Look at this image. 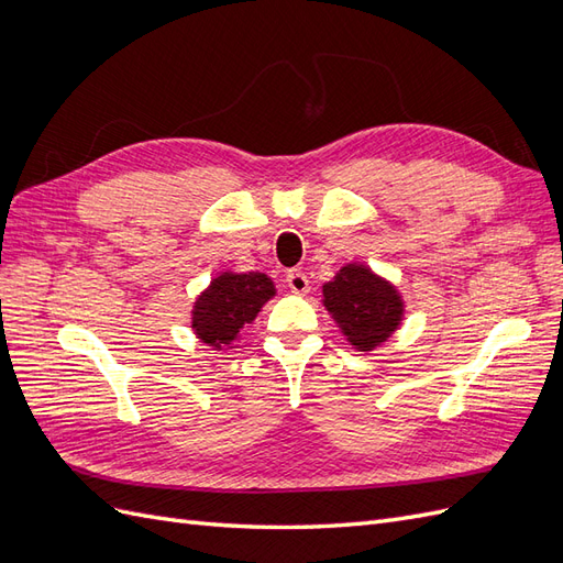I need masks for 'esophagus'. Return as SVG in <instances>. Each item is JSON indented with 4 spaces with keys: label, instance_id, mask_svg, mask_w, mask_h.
I'll return each mask as SVG.
<instances>
[{
    "label": "esophagus",
    "instance_id": "esophagus-1",
    "mask_svg": "<svg viewBox=\"0 0 563 563\" xmlns=\"http://www.w3.org/2000/svg\"><path fill=\"white\" fill-rule=\"evenodd\" d=\"M286 284H288V288H291V291L298 294V296H305V294L310 291V279H308V275H305L302 269H288Z\"/></svg>",
    "mask_w": 563,
    "mask_h": 563
}]
</instances>
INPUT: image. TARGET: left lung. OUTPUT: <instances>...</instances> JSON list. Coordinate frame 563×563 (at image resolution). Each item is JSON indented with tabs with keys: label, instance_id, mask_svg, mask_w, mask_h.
<instances>
[{
	"label": "left lung",
	"instance_id": "1",
	"mask_svg": "<svg viewBox=\"0 0 563 563\" xmlns=\"http://www.w3.org/2000/svg\"><path fill=\"white\" fill-rule=\"evenodd\" d=\"M321 294L323 308L354 350H376L401 327V294L368 265H343L331 282L321 286Z\"/></svg>",
	"mask_w": 563,
	"mask_h": 563
}]
</instances>
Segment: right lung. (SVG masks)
Returning a JSON list of instances; mask_svg holds the SVG:
<instances>
[{
    "instance_id": "1",
    "label": "right lung",
    "mask_w": 563,
    "mask_h": 563,
    "mask_svg": "<svg viewBox=\"0 0 563 563\" xmlns=\"http://www.w3.org/2000/svg\"><path fill=\"white\" fill-rule=\"evenodd\" d=\"M275 294L263 272H220L192 305V331L213 350L230 347Z\"/></svg>"
}]
</instances>
